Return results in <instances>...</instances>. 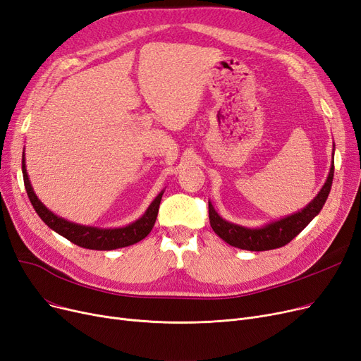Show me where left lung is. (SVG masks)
Listing matches in <instances>:
<instances>
[{
  "instance_id": "left-lung-1",
  "label": "left lung",
  "mask_w": 361,
  "mask_h": 361,
  "mask_svg": "<svg viewBox=\"0 0 361 361\" xmlns=\"http://www.w3.org/2000/svg\"><path fill=\"white\" fill-rule=\"evenodd\" d=\"M333 154H335V144H333ZM333 172H335V162L331 160L330 172L324 185L308 205L298 212H293L290 216L264 224L262 228H245V226H239L224 220L208 201L211 228L224 243L241 250L268 251L284 247L293 238H296L312 221V219L318 216V212L323 209V205L326 204L331 189Z\"/></svg>"
}]
</instances>
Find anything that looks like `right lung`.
Listing matches in <instances>:
<instances>
[{
  "label": "right lung",
  "instance_id": "right-lung-1",
  "mask_svg": "<svg viewBox=\"0 0 361 361\" xmlns=\"http://www.w3.org/2000/svg\"><path fill=\"white\" fill-rule=\"evenodd\" d=\"M22 173H23L26 193H28L30 201L35 212L39 216V219H42L51 231H55L61 236L66 238L73 244L83 248L99 250V251H110V250L129 247L140 243L141 239H144L147 235H149L154 226L157 212H159V205H160V201H162V195L165 192L162 190L154 197V201L149 205V208L145 209V212L138 220H135L128 226H123V228L102 229V228H93V226H85V224H78L70 220H65L56 216L55 212H51L42 201H39L31 185L28 172H26L25 152L22 154Z\"/></svg>",
  "mask_w": 361,
  "mask_h": 361
}]
</instances>
